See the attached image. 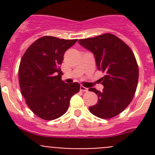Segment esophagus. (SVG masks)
<instances>
[{"instance_id":"1","label":"esophagus","mask_w":155,"mask_h":155,"mask_svg":"<svg viewBox=\"0 0 155 155\" xmlns=\"http://www.w3.org/2000/svg\"><path fill=\"white\" fill-rule=\"evenodd\" d=\"M80 90H81V91H83V92H85V91H88V88H87V87H84V86L81 85Z\"/></svg>"}]
</instances>
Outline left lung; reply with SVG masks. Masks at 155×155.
<instances>
[{"label":"left lung","mask_w":155,"mask_h":155,"mask_svg":"<svg viewBox=\"0 0 155 155\" xmlns=\"http://www.w3.org/2000/svg\"><path fill=\"white\" fill-rule=\"evenodd\" d=\"M78 43L94 54L97 68L105 74L101 78L102 92L89 88L98 97L89 111L99 118H113L128 106L134 96L139 77L136 58L130 48L113 34L80 39Z\"/></svg>","instance_id":"8db88e82"}]
</instances>
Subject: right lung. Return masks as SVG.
Wrapping results in <instances>:
<instances>
[{"label":"right lung","instance_id":"right-lung-1","mask_svg":"<svg viewBox=\"0 0 155 155\" xmlns=\"http://www.w3.org/2000/svg\"><path fill=\"white\" fill-rule=\"evenodd\" d=\"M77 41L41 37L21 58L18 70L21 94L29 109L41 119L53 120L63 116L71 97L80 90L78 83L67 84L61 79L64 53Z\"/></svg>","mask_w":155,"mask_h":155}]
</instances>
